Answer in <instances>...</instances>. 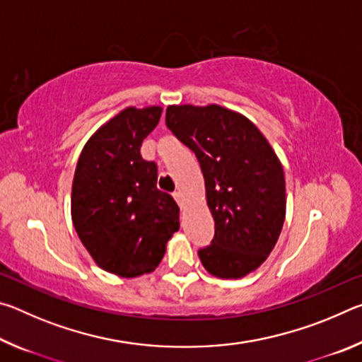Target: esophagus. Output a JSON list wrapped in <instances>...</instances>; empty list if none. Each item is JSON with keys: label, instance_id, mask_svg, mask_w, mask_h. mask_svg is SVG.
I'll return each mask as SVG.
<instances>
[{"label": "esophagus", "instance_id": "34e87169", "mask_svg": "<svg viewBox=\"0 0 362 362\" xmlns=\"http://www.w3.org/2000/svg\"><path fill=\"white\" fill-rule=\"evenodd\" d=\"M173 196H174L175 203L180 206V209H183V196H182V193L180 192H175V193H173Z\"/></svg>", "mask_w": 362, "mask_h": 362}]
</instances>
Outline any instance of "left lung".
I'll return each mask as SVG.
<instances>
[{
    "label": "left lung",
    "mask_w": 362,
    "mask_h": 362,
    "mask_svg": "<svg viewBox=\"0 0 362 362\" xmlns=\"http://www.w3.org/2000/svg\"><path fill=\"white\" fill-rule=\"evenodd\" d=\"M166 126L198 158L214 238L198 250L204 268L238 279L259 268L286 217L284 170L268 140L243 115L218 105H173Z\"/></svg>",
    "instance_id": "1"
}]
</instances>
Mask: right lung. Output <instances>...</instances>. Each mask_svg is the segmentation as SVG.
<instances>
[{"label":"right lung","mask_w":362,"mask_h":362,"mask_svg":"<svg viewBox=\"0 0 362 362\" xmlns=\"http://www.w3.org/2000/svg\"><path fill=\"white\" fill-rule=\"evenodd\" d=\"M161 107L126 108L84 145L71 187V218L97 265L122 278L150 273L179 230V206L156 187L158 166L140 155Z\"/></svg>","instance_id":"right-lung-1"}]
</instances>
